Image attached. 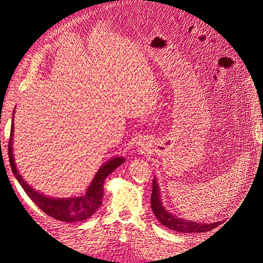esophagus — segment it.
Instances as JSON below:
<instances>
[{
	"label": "esophagus",
	"instance_id": "34e87169",
	"mask_svg": "<svg viewBox=\"0 0 263 263\" xmlns=\"http://www.w3.org/2000/svg\"><path fill=\"white\" fill-rule=\"evenodd\" d=\"M140 150H142V147H140Z\"/></svg>",
	"mask_w": 263,
	"mask_h": 263
}]
</instances>
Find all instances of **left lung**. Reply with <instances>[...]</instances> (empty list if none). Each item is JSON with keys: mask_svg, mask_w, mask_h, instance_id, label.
Listing matches in <instances>:
<instances>
[{"mask_svg": "<svg viewBox=\"0 0 263 263\" xmlns=\"http://www.w3.org/2000/svg\"><path fill=\"white\" fill-rule=\"evenodd\" d=\"M151 209L155 214L156 218L165 227H168L174 232L179 233H205L210 232L219 225V222H211V224H202L192 220L179 218L165 210L160 197V191L157 179L153 181V193H151Z\"/></svg>", "mask_w": 263, "mask_h": 263, "instance_id": "obj_1", "label": "left lung"}]
</instances>
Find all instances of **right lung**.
Segmentation results:
<instances>
[{
  "mask_svg": "<svg viewBox=\"0 0 263 263\" xmlns=\"http://www.w3.org/2000/svg\"><path fill=\"white\" fill-rule=\"evenodd\" d=\"M13 134L14 113L11 126V136L9 140V158L12 172L18 181L21 186L26 192V194L30 197V200L33 201L44 213L49 215L52 218L61 221L74 222L90 218L102 205V198L103 194H104L105 179L125 161L124 157H114L105 163H103V165L98 170L97 174L94 176L90 185L87 186L86 192L81 195L66 198L50 197L39 193L38 191L34 190L20 174L16 168V164H15L14 161Z\"/></svg>",
  "mask_w": 263,
  "mask_h": 263,
  "instance_id": "add662e5",
  "label": "right lung"
}]
</instances>
